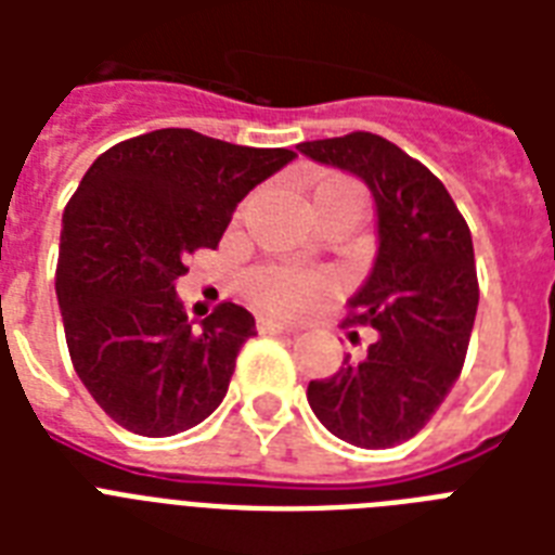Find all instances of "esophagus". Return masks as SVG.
<instances>
[{"label": "esophagus", "mask_w": 555, "mask_h": 555, "mask_svg": "<svg viewBox=\"0 0 555 555\" xmlns=\"http://www.w3.org/2000/svg\"><path fill=\"white\" fill-rule=\"evenodd\" d=\"M256 328H259V334H296L294 325L270 320V317H259V320H256Z\"/></svg>", "instance_id": "34e87169"}]
</instances>
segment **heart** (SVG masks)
<instances>
[{"label": "heart", "instance_id": "1", "mask_svg": "<svg viewBox=\"0 0 555 555\" xmlns=\"http://www.w3.org/2000/svg\"><path fill=\"white\" fill-rule=\"evenodd\" d=\"M343 198L363 201V190L357 186V181L343 176L325 178L313 186V207ZM242 287L247 299L259 305L261 311L296 317V313L308 311L313 302L334 294L337 282L328 273H313V270L291 268V264H259L244 273Z\"/></svg>", "mask_w": 555, "mask_h": 555}]
</instances>
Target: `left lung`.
I'll return each instance as SVG.
<instances>
[{
    "mask_svg": "<svg viewBox=\"0 0 555 555\" xmlns=\"http://www.w3.org/2000/svg\"><path fill=\"white\" fill-rule=\"evenodd\" d=\"M299 152L363 178L379 227L374 270L343 322L377 339L363 360L311 379L308 403L346 443L397 447L431 421L464 369L478 311L473 235L447 186L379 134L305 141Z\"/></svg>",
    "mask_w": 555,
    "mask_h": 555,
    "instance_id": "left-lung-1",
    "label": "left lung"
}]
</instances>
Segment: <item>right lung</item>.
<instances>
[{
	"label": "right lung",
	"instance_id": "obj_1",
	"mask_svg": "<svg viewBox=\"0 0 555 555\" xmlns=\"http://www.w3.org/2000/svg\"><path fill=\"white\" fill-rule=\"evenodd\" d=\"M294 158L155 129L106 150L82 176L63 216L56 299L74 371L117 426L169 438L224 400L256 320L221 302L192 325L176 279L190 253L216 250L235 204Z\"/></svg>",
	"mask_w": 555,
	"mask_h": 555
}]
</instances>
